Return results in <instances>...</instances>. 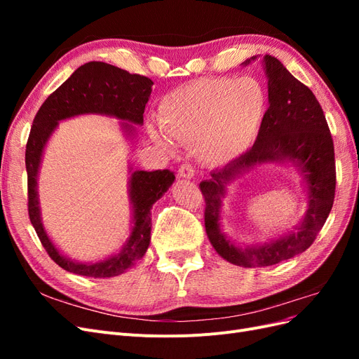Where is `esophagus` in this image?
Masks as SVG:
<instances>
[{
    "label": "esophagus",
    "instance_id": "esophagus-1",
    "mask_svg": "<svg viewBox=\"0 0 359 359\" xmlns=\"http://www.w3.org/2000/svg\"><path fill=\"white\" fill-rule=\"evenodd\" d=\"M178 177L187 178V180L193 178V177H194V169H193V166H190V165H181V166L178 168Z\"/></svg>",
    "mask_w": 359,
    "mask_h": 359
}]
</instances>
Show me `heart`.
<instances>
[{"mask_svg":"<svg viewBox=\"0 0 359 359\" xmlns=\"http://www.w3.org/2000/svg\"><path fill=\"white\" fill-rule=\"evenodd\" d=\"M266 91L255 78L202 79L172 91L158 106L163 130L149 126L151 139L173 153L194 144L208 163H226L253 144L266 114Z\"/></svg>","mask_w":359,"mask_h":359,"instance_id":"1","label":"heart"}]
</instances>
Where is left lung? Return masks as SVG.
<instances>
[{
  "label": "left lung",
  "mask_w": 359,
  "mask_h": 359,
  "mask_svg": "<svg viewBox=\"0 0 359 359\" xmlns=\"http://www.w3.org/2000/svg\"><path fill=\"white\" fill-rule=\"evenodd\" d=\"M264 66L269 106L256 142L223 169L211 172V180L199 184L205 198V229L212 247L227 262L244 268L276 265L306 252L327 222L335 194L334 142L318 99L277 58L265 55ZM286 159L293 162L306 178L309 189L306 217L295 231L274 242L247 249L236 248L219 229L225 186L256 164Z\"/></svg>",
  "instance_id": "1"
}]
</instances>
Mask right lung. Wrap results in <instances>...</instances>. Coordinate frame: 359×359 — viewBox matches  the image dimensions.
Wrapping results in <instances>:
<instances>
[{"mask_svg": "<svg viewBox=\"0 0 359 359\" xmlns=\"http://www.w3.org/2000/svg\"><path fill=\"white\" fill-rule=\"evenodd\" d=\"M153 81L147 76L132 74L102 61L86 62L76 69L60 88L53 91L40 106L32 121L25 149L28 175V215L34 226L41 245L50 259L62 269L85 277L106 278L126 273L139 259H142L151 240V210L168 191L175 175L163 170H135L130 178V199L133 203V229L121 252L95 264H82L64 256L52 244L43 227L37 173L43 149L58 121L83 114H103L133 124H144V111L148 103ZM130 135L133 126L123 124Z\"/></svg>", "mask_w": 359, "mask_h": 359, "instance_id": "1", "label": "right lung"}]
</instances>
